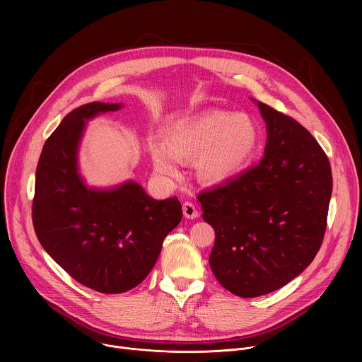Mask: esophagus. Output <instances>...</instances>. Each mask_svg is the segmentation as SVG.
Returning <instances> with one entry per match:
<instances>
[{
  "instance_id": "34e87169",
  "label": "esophagus",
  "mask_w": 362,
  "mask_h": 362,
  "mask_svg": "<svg viewBox=\"0 0 362 362\" xmlns=\"http://www.w3.org/2000/svg\"><path fill=\"white\" fill-rule=\"evenodd\" d=\"M183 215H185L186 219H194V218H197L199 212H197L196 206H194L193 203L185 202V203H183Z\"/></svg>"
}]
</instances>
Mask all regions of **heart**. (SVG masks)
I'll list each match as a JSON object with an SVG mask.
<instances>
[{"label": "heart", "instance_id": "1", "mask_svg": "<svg viewBox=\"0 0 362 362\" xmlns=\"http://www.w3.org/2000/svg\"><path fill=\"white\" fill-rule=\"evenodd\" d=\"M261 147V132L246 115L212 110L172 124L162 140L148 146L153 169L163 177L179 176V162L194 160L206 185H222L242 173Z\"/></svg>", "mask_w": 362, "mask_h": 362}]
</instances>
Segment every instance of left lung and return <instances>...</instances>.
Here are the masks:
<instances>
[{"mask_svg": "<svg viewBox=\"0 0 362 362\" xmlns=\"http://www.w3.org/2000/svg\"><path fill=\"white\" fill-rule=\"evenodd\" d=\"M267 123L259 165L197 196L215 229L209 264L236 296L274 292L318 253L332 193L327 154L303 126L252 98Z\"/></svg>", "mask_w": 362, "mask_h": 362, "instance_id": "8db88e82", "label": "left lung"}]
</instances>
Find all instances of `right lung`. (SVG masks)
I'll list each match as a JSON object with an SVG mask.
<instances>
[{"label":"right lung","mask_w":362,"mask_h":362,"mask_svg":"<svg viewBox=\"0 0 362 362\" xmlns=\"http://www.w3.org/2000/svg\"><path fill=\"white\" fill-rule=\"evenodd\" d=\"M123 103L93 101L69 113L41 151L33 223L44 250L77 282L103 293L137 286L182 221L177 197L156 200L134 180L93 187L78 169L87 122Z\"/></svg>","instance_id":"add662e5"}]
</instances>
